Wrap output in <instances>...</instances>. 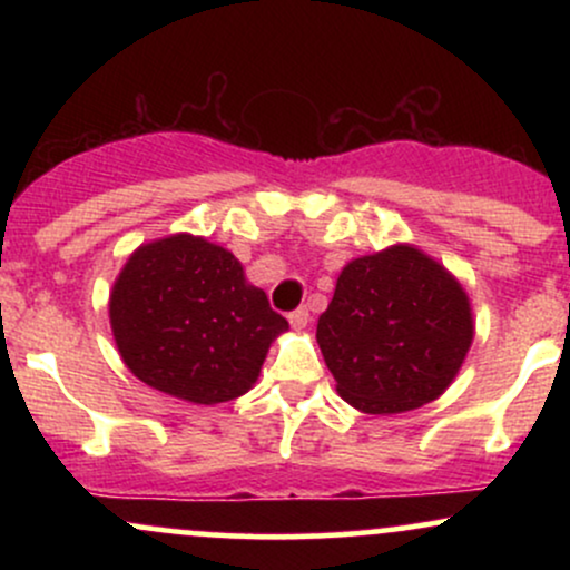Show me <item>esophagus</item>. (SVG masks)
Listing matches in <instances>:
<instances>
[{"mask_svg": "<svg viewBox=\"0 0 570 570\" xmlns=\"http://www.w3.org/2000/svg\"><path fill=\"white\" fill-rule=\"evenodd\" d=\"M307 322H311V313H307V307H297V311L289 313V324L294 330H305Z\"/></svg>", "mask_w": 570, "mask_h": 570, "instance_id": "obj_1", "label": "esophagus"}]
</instances>
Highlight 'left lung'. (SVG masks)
I'll use <instances>...</instances> for the list:
<instances>
[{
    "label": "left lung",
    "instance_id": "left-lung-1",
    "mask_svg": "<svg viewBox=\"0 0 570 570\" xmlns=\"http://www.w3.org/2000/svg\"><path fill=\"white\" fill-rule=\"evenodd\" d=\"M472 337L466 292L412 246L345 265L316 330L340 396L370 415L407 412L440 396Z\"/></svg>",
    "mask_w": 570,
    "mask_h": 570
}]
</instances>
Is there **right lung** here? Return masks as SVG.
I'll list each match as a JSON object with an SVG mask.
<instances>
[{
	"mask_svg": "<svg viewBox=\"0 0 570 570\" xmlns=\"http://www.w3.org/2000/svg\"><path fill=\"white\" fill-rule=\"evenodd\" d=\"M109 318L128 370L195 404L246 394L273 337L289 330L227 248L193 235L134 252L115 281Z\"/></svg>",
	"mask_w": 570,
	"mask_h": 570,
	"instance_id": "right-lung-1",
	"label": "right lung"
}]
</instances>
